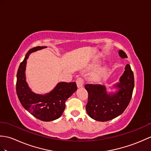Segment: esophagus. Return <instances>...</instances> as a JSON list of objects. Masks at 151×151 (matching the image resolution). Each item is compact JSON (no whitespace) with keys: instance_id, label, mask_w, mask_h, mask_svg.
<instances>
[{"instance_id":"1","label":"esophagus","mask_w":151,"mask_h":151,"mask_svg":"<svg viewBox=\"0 0 151 151\" xmlns=\"http://www.w3.org/2000/svg\"><path fill=\"white\" fill-rule=\"evenodd\" d=\"M76 85L77 86H78V87H82L83 86V80L80 78V77H79V78H78L76 79Z\"/></svg>"}]
</instances>
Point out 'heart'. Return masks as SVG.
Here are the masks:
<instances>
[{"label":"heart","mask_w":151,"mask_h":151,"mask_svg":"<svg viewBox=\"0 0 151 151\" xmlns=\"http://www.w3.org/2000/svg\"><path fill=\"white\" fill-rule=\"evenodd\" d=\"M107 69L106 67H101L98 68L93 74V78L94 80H100L107 75Z\"/></svg>","instance_id":"obj_1"}]
</instances>
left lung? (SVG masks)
Wrapping results in <instances>:
<instances>
[{"label":"left lung","mask_w":151,"mask_h":151,"mask_svg":"<svg viewBox=\"0 0 151 151\" xmlns=\"http://www.w3.org/2000/svg\"><path fill=\"white\" fill-rule=\"evenodd\" d=\"M122 58H127L122 50H119ZM134 86V74L131 66L127 64L119 82L113 86L115 92L107 93L104 86L86 84L85 88L88 93V102L86 109L89 116L94 120L106 122L116 118L124 113L131 99Z\"/></svg>","instance_id":"left-lung-1"}]
</instances>
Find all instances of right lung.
Masks as SVG:
<instances>
[{"label":"right lung","instance_id":"add662e5","mask_svg":"<svg viewBox=\"0 0 151 151\" xmlns=\"http://www.w3.org/2000/svg\"><path fill=\"white\" fill-rule=\"evenodd\" d=\"M37 46L28 51L20 63L17 74V94L21 104L33 116L44 122H50L61 116L65 108V101L77 90L76 82H59L50 93L37 94L29 88L26 78L27 60L31 53L46 48Z\"/></svg>","mask_w":151,"mask_h":151}]
</instances>
